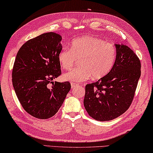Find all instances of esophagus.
Wrapping results in <instances>:
<instances>
[{
  "label": "esophagus",
  "mask_w": 153,
  "mask_h": 153,
  "mask_svg": "<svg viewBox=\"0 0 153 153\" xmlns=\"http://www.w3.org/2000/svg\"><path fill=\"white\" fill-rule=\"evenodd\" d=\"M71 88H77V87H78L79 84L74 83V82H71Z\"/></svg>",
  "instance_id": "34e87169"
}]
</instances>
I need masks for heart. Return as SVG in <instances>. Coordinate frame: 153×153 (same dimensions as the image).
<instances>
[{"mask_svg": "<svg viewBox=\"0 0 153 153\" xmlns=\"http://www.w3.org/2000/svg\"><path fill=\"white\" fill-rule=\"evenodd\" d=\"M117 51L114 45L93 37H83L73 40L69 49L63 48L58 56L62 69L70 70L79 60L81 65L67 73L63 79L82 82L93 76L94 79L105 77L115 63Z\"/></svg>", "mask_w": 153, "mask_h": 153, "instance_id": "b5f03b06", "label": "heart"}]
</instances>
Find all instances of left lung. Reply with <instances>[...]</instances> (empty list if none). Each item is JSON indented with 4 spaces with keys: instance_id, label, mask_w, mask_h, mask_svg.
<instances>
[{
    "instance_id": "8db88e82",
    "label": "left lung",
    "mask_w": 153,
    "mask_h": 153,
    "mask_svg": "<svg viewBox=\"0 0 153 153\" xmlns=\"http://www.w3.org/2000/svg\"><path fill=\"white\" fill-rule=\"evenodd\" d=\"M115 45L117 54L112 69L85 87L84 108L99 121L114 119L129 109L141 75V63L134 52L127 45Z\"/></svg>"
}]
</instances>
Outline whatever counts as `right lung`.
I'll return each instance as SVG.
<instances>
[{
  "mask_svg": "<svg viewBox=\"0 0 153 153\" xmlns=\"http://www.w3.org/2000/svg\"><path fill=\"white\" fill-rule=\"evenodd\" d=\"M61 39L52 32L31 39L20 48L13 64L12 83L18 100L26 112L39 119L54 116L71 89L69 82H52L61 75Z\"/></svg>",
  "mask_w": 153,
  "mask_h": 153,
  "instance_id": "obj_1",
  "label": "right lung"
}]
</instances>
